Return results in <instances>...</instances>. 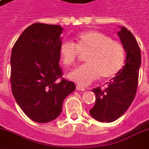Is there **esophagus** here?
<instances>
[{
	"label": "esophagus",
	"mask_w": 149,
	"mask_h": 149,
	"mask_svg": "<svg viewBox=\"0 0 149 149\" xmlns=\"http://www.w3.org/2000/svg\"><path fill=\"white\" fill-rule=\"evenodd\" d=\"M77 89L79 91H83V92L86 91V88H84V87H82V86L79 85V84H77Z\"/></svg>",
	"instance_id": "obj_1"
}]
</instances>
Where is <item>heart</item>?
Here are the masks:
<instances>
[{"label": "heart", "instance_id": "heart-1", "mask_svg": "<svg viewBox=\"0 0 149 149\" xmlns=\"http://www.w3.org/2000/svg\"><path fill=\"white\" fill-rule=\"evenodd\" d=\"M84 56V65L68 73V78L81 86H86L101 77L109 79L120 72L125 61V51L121 44L99 31L81 33L73 43L65 40L60 47L63 65H73L79 53Z\"/></svg>", "mask_w": 149, "mask_h": 149}]
</instances>
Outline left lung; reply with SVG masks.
Instances as JSON below:
<instances>
[{
	"label": "left lung",
	"instance_id": "obj_1",
	"mask_svg": "<svg viewBox=\"0 0 149 149\" xmlns=\"http://www.w3.org/2000/svg\"><path fill=\"white\" fill-rule=\"evenodd\" d=\"M117 32L126 52L125 65L119 73L112 77L104 88L93 89L96 102L90 115L100 122H112L120 117L131 105L136 93L139 69L141 65V49L130 31L119 27Z\"/></svg>",
	"mask_w": 149,
	"mask_h": 149
}]
</instances>
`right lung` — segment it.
Masks as SVG:
<instances>
[{
    "label": "right lung",
    "instance_id": "1",
    "mask_svg": "<svg viewBox=\"0 0 149 149\" xmlns=\"http://www.w3.org/2000/svg\"><path fill=\"white\" fill-rule=\"evenodd\" d=\"M63 28L35 23L21 33L12 49L11 86L15 100L33 121L58 117L63 101L76 89L62 77L59 65Z\"/></svg>",
    "mask_w": 149,
    "mask_h": 149
}]
</instances>
